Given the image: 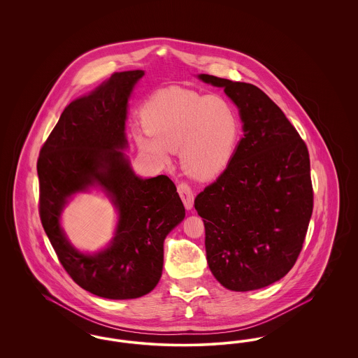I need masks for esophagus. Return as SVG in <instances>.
<instances>
[{"label": "esophagus", "mask_w": 358, "mask_h": 358, "mask_svg": "<svg viewBox=\"0 0 358 358\" xmlns=\"http://www.w3.org/2000/svg\"><path fill=\"white\" fill-rule=\"evenodd\" d=\"M177 192H178V194H180V197H181L182 203L185 205V208H187V209H192V208H193V201H194L192 189L187 187V184H178Z\"/></svg>", "instance_id": "1"}]
</instances>
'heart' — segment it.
<instances>
[{
	"label": "heart",
	"instance_id": "heart-1",
	"mask_svg": "<svg viewBox=\"0 0 358 358\" xmlns=\"http://www.w3.org/2000/svg\"><path fill=\"white\" fill-rule=\"evenodd\" d=\"M141 120L149 136L136 134L139 150L159 165H168L171 153L178 152L182 171L200 181L222 173L238 139V114L231 102L185 87L154 94Z\"/></svg>",
	"mask_w": 358,
	"mask_h": 358
}]
</instances>
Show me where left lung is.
<instances>
[{"label":"left lung","mask_w":358,"mask_h":358,"mask_svg":"<svg viewBox=\"0 0 358 358\" xmlns=\"http://www.w3.org/2000/svg\"><path fill=\"white\" fill-rule=\"evenodd\" d=\"M238 106L244 136L219 178L197 194L206 260L225 289L273 285L295 264L313 213L306 143L256 85L201 73Z\"/></svg>","instance_id":"8db88e82"}]
</instances>
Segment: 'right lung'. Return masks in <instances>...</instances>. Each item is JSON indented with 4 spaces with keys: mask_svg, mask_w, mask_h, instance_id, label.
I'll list each match as a JSON object with an SVG mask.
<instances>
[{
    "mask_svg": "<svg viewBox=\"0 0 358 358\" xmlns=\"http://www.w3.org/2000/svg\"><path fill=\"white\" fill-rule=\"evenodd\" d=\"M143 71L115 72L90 95L69 103L37 159L38 213L59 262L85 291L107 299H134L157 286L164 240L184 220L185 208L168 176L139 178L122 150L127 148V101ZM99 185L120 213L106 250L85 256L59 227L69 197Z\"/></svg>",
    "mask_w": 358,
    "mask_h": 358,
    "instance_id": "right-lung-1",
    "label": "right lung"
}]
</instances>
